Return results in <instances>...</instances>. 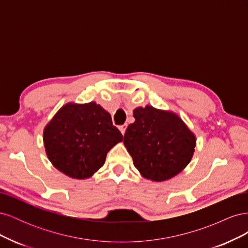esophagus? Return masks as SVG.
Here are the masks:
<instances>
[{
  "label": "esophagus",
  "mask_w": 248,
  "mask_h": 248,
  "mask_svg": "<svg viewBox=\"0 0 248 248\" xmlns=\"http://www.w3.org/2000/svg\"><path fill=\"white\" fill-rule=\"evenodd\" d=\"M126 127H127V125H126V124H124V125H121V126H119V129H120V131H121V133H122V134H124V133H125Z\"/></svg>",
  "instance_id": "1"
}]
</instances>
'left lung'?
I'll list each match as a JSON object with an SVG mask.
<instances>
[{
	"instance_id": "obj_1",
	"label": "left lung",
	"mask_w": 248,
	"mask_h": 248,
	"mask_svg": "<svg viewBox=\"0 0 248 248\" xmlns=\"http://www.w3.org/2000/svg\"><path fill=\"white\" fill-rule=\"evenodd\" d=\"M124 145L140 175L162 182L182 171L192 158L197 139L177 114L151 106L137 108Z\"/></svg>"
}]
</instances>
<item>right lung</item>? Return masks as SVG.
<instances>
[{"label": "right lung", "mask_w": 248, "mask_h": 248, "mask_svg": "<svg viewBox=\"0 0 248 248\" xmlns=\"http://www.w3.org/2000/svg\"><path fill=\"white\" fill-rule=\"evenodd\" d=\"M123 140L109 112L99 104L67 103L43 130L49 161L73 179H88L106 162L109 150Z\"/></svg>", "instance_id": "right-lung-1"}]
</instances>
